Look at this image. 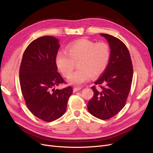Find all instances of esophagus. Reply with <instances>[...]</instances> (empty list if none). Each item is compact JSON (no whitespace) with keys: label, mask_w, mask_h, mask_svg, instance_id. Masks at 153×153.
Segmentation results:
<instances>
[{"label":"esophagus","mask_w":153,"mask_h":153,"mask_svg":"<svg viewBox=\"0 0 153 153\" xmlns=\"http://www.w3.org/2000/svg\"><path fill=\"white\" fill-rule=\"evenodd\" d=\"M81 89V87L74 88V89H73V92H74V93H75V92H76V91H78L79 90H80Z\"/></svg>","instance_id":"esophagus-1"}]
</instances>
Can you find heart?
<instances>
[{"mask_svg":"<svg viewBox=\"0 0 153 153\" xmlns=\"http://www.w3.org/2000/svg\"><path fill=\"white\" fill-rule=\"evenodd\" d=\"M111 58V48L105 42H95L80 39L68 44L66 51H59L55 58L56 66L62 75L68 78L77 62L78 70L71 76L68 82L80 86L105 71Z\"/></svg>","mask_w":153,"mask_h":153,"instance_id":"obj_1","label":"heart"}]
</instances>
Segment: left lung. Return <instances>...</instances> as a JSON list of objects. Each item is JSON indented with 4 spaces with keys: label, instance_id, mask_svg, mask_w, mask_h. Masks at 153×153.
I'll use <instances>...</instances> for the list:
<instances>
[{
    "label": "left lung",
    "instance_id": "8db88e82",
    "mask_svg": "<svg viewBox=\"0 0 153 153\" xmlns=\"http://www.w3.org/2000/svg\"><path fill=\"white\" fill-rule=\"evenodd\" d=\"M100 35L109 43L111 58L103 74L95 82V86H91L94 95L87 107L93 116L105 120L116 116L125 107L131 89L134 70L125 44L109 34Z\"/></svg>",
    "mask_w": 153,
    "mask_h": 153
}]
</instances>
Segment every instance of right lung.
I'll list each match as a JSON object with an SVG mask.
<instances>
[{
  "label": "right lung",
  "instance_id": "right-lung-1",
  "mask_svg": "<svg viewBox=\"0 0 153 153\" xmlns=\"http://www.w3.org/2000/svg\"><path fill=\"white\" fill-rule=\"evenodd\" d=\"M60 44L52 36H43L33 41L25 50L19 67V83L28 109L42 121L51 122L63 115L68 98L73 92L57 71L56 55Z\"/></svg>",
  "mask_w": 153,
  "mask_h": 153
}]
</instances>
